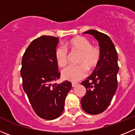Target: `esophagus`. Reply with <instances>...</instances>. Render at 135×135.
Here are the masks:
<instances>
[{"label":"esophagus","mask_w":135,"mask_h":135,"mask_svg":"<svg viewBox=\"0 0 135 135\" xmlns=\"http://www.w3.org/2000/svg\"><path fill=\"white\" fill-rule=\"evenodd\" d=\"M77 85L78 83H72V86H73V87H75V86H76Z\"/></svg>","instance_id":"34e87169"}]
</instances>
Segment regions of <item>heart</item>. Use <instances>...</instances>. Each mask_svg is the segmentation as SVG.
I'll return each instance as SVG.
<instances>
[{
	"label": "heart",
	"instance_id": "heart-1",
	"mask_svg": "<svg viewBox=\"0 0 135 135\" xmlns=\"http://www.w3.org/2000/svg\"><path fill=\"white\" fill-rule=\"evenodd\" d=\"M66 46L72 52H79L77 66H69L62 71V77L65 80L76 82L86 76L89 70L96 67L101 58V51L99 47L93 45L90 41L84 36H78L69 40ZM55 60L60 67H64L68 62L67 50L59 47L55 51Z\"/></svg>",
	"mask_w": 135,
	"mask_h": 135
}]
</instances>
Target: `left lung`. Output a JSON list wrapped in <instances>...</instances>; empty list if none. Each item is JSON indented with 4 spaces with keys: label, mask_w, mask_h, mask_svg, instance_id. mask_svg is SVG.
Returning a JSON list of instances; mask_svg holds the SVG:
<instances>
[{
    "label": "left lung",
    "mask_w": 135,
    "mask_h": 135,
    "mask_svg": "<svg viewBox=\"0 0 135 135\" xmlns=\"http://www.w3.org/2000/svg\"><path fill=\"white\" fill-rule=\"evenodd\" d=\"M84 34H90L99 41L101 58L93 74L82 82L86 93L82 98L81 105L88 114H98L109 107L117 90L118 55L108 35L95 30H89Z\"/></svg>",
    "instance_id": "obj_1"
}]
</instances>
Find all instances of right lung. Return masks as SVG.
<instances>
[{
  "mask_svg": "<svg viewBox=\"0 0 135 135\" xmlns=\"http://www.w3.org/2000/svg\"><path fill=\"white\" fill-rule=\"evenodd\" d=\"M59 38L42 36L35 39L22 59V87L35 113L42 119L53 120L62 113L65 100L72 88L65 80L57 85L60 73L55 60Z\"/></svg>",
  "mask_w": 135,
  "mask_h": 135,
  "instance_id": "right-lung-1",
  "label": "right lung"
}]
</instances>
